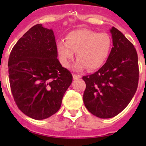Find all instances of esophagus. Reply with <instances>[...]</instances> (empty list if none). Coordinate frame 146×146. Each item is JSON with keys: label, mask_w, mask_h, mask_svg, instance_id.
<instances>
[{"label": "esophagus", "mask_w": 146, "mask_h": 146, "mask_svg": "<svg viewBox=\"0 0 146 146\" xmlns=\"http://www.w3.org/2000/svg\"><path fill=\"white\" fill-rule=\"evenodd\" d=\"M73 78L74 79V80H77V79L81 78V76H80V75H77V74H75V73H73Z\"/></svg>", "instance_id": "obj_1"}]
</instances>
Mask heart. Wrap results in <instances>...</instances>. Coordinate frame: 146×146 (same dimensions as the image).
<instances>
[{
  "mask_svg": "<svg viewBox=\"0 0 146 146\" xmlns=\"http://www.w3.org/2000/svg\"><path fill=\"white\" fill-rule=\"evenodd\" d=\"M56 47L60 61L64 67L69 66L76 52V69L82 70L87 67L88 70H95L107 61L111 51V40L107 33L81 29L70 32L66 40L60 39Z\"/></svg>",
  "mask_w": 146,
  "mask_h": 146,
  "instance_id": "b5f03b06",
  "label": "heart"
}]
</instances>
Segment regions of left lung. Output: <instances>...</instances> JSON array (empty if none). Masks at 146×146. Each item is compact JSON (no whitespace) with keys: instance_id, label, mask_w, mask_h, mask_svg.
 Instances as JSON below:
<instances>
[{"instance_id":"obj_1","label":"left lung","mask_w":146,"mask_h":146,"mask_svg":"<svg viewBox=\"0 0 146 146\" xmlns=\"http://www.w3.org/2000/svg\"><path fill=\"white\" fill-rule=\"evenodd\" d=\"M110 32L113 47L106 63L95 73L82 77L85 107L102 119L115 117L126 108L136 93L139 77L134 46L117 28Z\"/></svg>"}]
</instances>
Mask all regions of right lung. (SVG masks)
I'll return each mask as SVG.
<instances>
[{"instance_id":"1","label":"right lung","mask_w":146,"mask_h":146,"mask_svg":"<svg viewBox=\"0 0 146 146\" xmlns=\"http://www.w3.org/2000/svg\"><path fill=\"white\" fill-rule=\"evenodd\" d=\"M57 56L54 32L42 24L31 27L10 52L8 66L14 100L20 111L36 120L58 111L73 80Z\"/></svg>"}]
</instances>
